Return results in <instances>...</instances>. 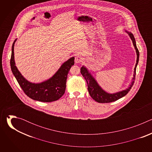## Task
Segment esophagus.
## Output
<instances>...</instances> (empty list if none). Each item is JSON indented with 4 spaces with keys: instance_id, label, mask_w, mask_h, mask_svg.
Wrapping results in <instances>:
<instances>
[{
    "instance_id": "obj_1",
    "label": "esophagus",
    "mask_w": 152,
    "mask_h": 152,
    "mask_svg": "<svg viewBox=\"0 0 152 152\" xmlns=\"http://www.w3.org/2000/svg\"><path fill=\"white\" fill-rule=\"evenodd\" d=\"M75 62H76V64L80 63V62H81L83 61V58L81 57L80 56L77 55V56H76V57H75Z\"/></svg>"
}]
</instances>
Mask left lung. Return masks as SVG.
<instances>
[{"mask_svg": "<svg viewBox=\"0 0 152 152\" xmlns=\"http://www.w3.org/2000/svg\"><path fill=\"white\" fill-rule=\"evenodd\" d=\"M126 32L129 34L130 38H131V39L132 41L133 45L136 50L137 55V63L135 65V67L134 69V77L132 79V81L131 85H129V86L127 89H126L125 90H123L121 91H119L116 93H114V94L107 93L105 91H104L99 85L97 81L93 77V76L90 74V73H89L87 69L84 66H82L80 68V73L82 75L83 77L86 80V82H87L88 90L90 96L95 101H96L99 103H110V102H113L118 100L119 99L126 96L129 93V91H130V90L131 89V88L132 87V86L134 83V81L135 79V75H136V68H137V64H138V61H139L140 53H139L138 49L137 48L135 39L134 38V35L131 32H129L127 31H126Z\"/></svg>", "mask_w": 152, "mask_h": 152, "instance_id": "8db88e82", "label": "left lung"}]
</instances>
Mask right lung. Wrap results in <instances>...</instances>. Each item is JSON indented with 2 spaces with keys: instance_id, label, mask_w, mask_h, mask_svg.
I'll list each match as a JSON object with an SVG mask.
<instances>
[{
  "instance_id": "1",
  "label": "right lung",
  "mask_w": 152,
  "mask_h": 152,
  "mask_svg": "<svg viewBox=\"0 0 152 152\" xmlns=\"http://www.w3.org/2000/svg\"><path fill=\"white\" fill-rule=\"evenodd\" d=\"M15 39L12 46L10 65L12 72L24 93L31 99L42 102H51L60 99L64 94L66 82L70 69L75 64V57L70 58L63 64L49 79L39 83L27 80L18 70L14 61V47Z\"/></svg>"
}]
</instances>
